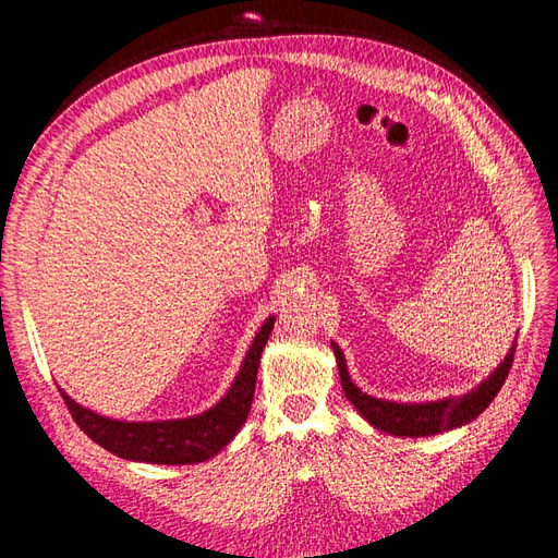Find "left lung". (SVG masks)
Here are the masks:
<instances>
[{
    "label": "left lung",
    "mask_w": 558,
    "mask_h": 558,
    "mask_svg": "<svg viewBox=\"0 0 558 558\" xmlns=\"http://www.w3.org/2000/svg\"><path fill=\"white\" fill-rule=\"evenodd\" d=\"M330 344L335 351L337 369H340L344 396L347 400H351L353 408L361 412V416L369 426L398 437H426V435H437V433L465 426L472 418H477L488 404H492V400L498 396L500 386L505 384V377H508L512 367L517 340L510 347L508 356L502 359V363L477 388H472V391H468L465 396H449V398L430 400V402H396V400L367 396L351 381L342 349L335 342Z\"/></svg>",
    "instance_id": "left-lung-1"
}]
</instances>
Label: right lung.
Segmentation results:
<instances>
[{
  "label": "right lung",
  "instance_id": "add662e5",
  "mask_svg": "<svg viewBox=\"0 0 558 558\" xmlns=\"http://www.w3.org/2000/svg\"><path fill=\"white\" fill-rule=\"evenodd\" d=\"M272 328L275 316H269L265 318V324L260 326L256 337H253L240 373L228 388V393L207 412L189 418L118 421L83 408V404L74 402L64 391L60 393L78 428L93 442L121 456V459L160 465H191L209 461L240 433L248 416L253 391H256L260 353Z\"/></svg>",
  "mask_w": 558,
  "mask_h": 558
}]
</instances>
